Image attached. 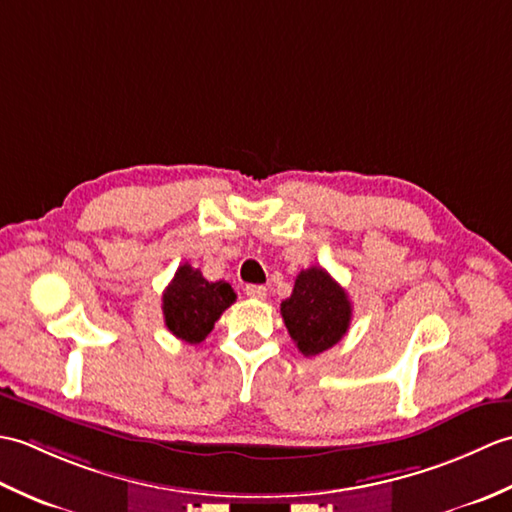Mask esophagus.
Segmentation results:
<instances>
[{
    "mask_svg": "<svg viewBox=\"0 0 512 512\" xmlns=\"http://www.w3.org/2000/svg\"><path fill=\"white\" fill-rule=\"evenodd\" d=\"M244 290H246V295L253 299H266V295H268V290L264 286H257V284H250Z\"/></svg>",
    "mask_w": 512,
    "mask_h": 512,
    "instance_id": "obj_1",
    "label": "esophagus"
}]
</instances>
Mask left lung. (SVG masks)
Returning a JSON list of instances; mask_svg holds the SVG:
<instances>
[{
  "label": "left lung",
  "mask_w": 512,
  "mask_h": 512,
  "mask_svg": "<svg viewBox=\"0 0 512 512\" xmlns=\"http://www.w3.org/2000/svg\"><path fill=\"white\" fill-rule=\"evenodd\" d=\"M281 317L303 356H317L339 343L352 321V303L328 270H301L292 295L281 301Z\"/></svg>",
  "instance_id": "1"
}]
</instances>
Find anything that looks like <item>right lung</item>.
Returning <instances> with one entry per match:
<instances>
[{
  "label": "right lung",
  "instance_id": "add662e5",
  "mask_svg": "<svg viewBox=\"0 0 512 512\" xmlns=\"http://www.w3.org/2000/svg\"><path fill=\"white\" fill-rule=\"evenodd\" d=\"M237 295L226 281H206L198 268L182 264L162 292L167 330L184 343H202Z\"/></svg>",
  "mask_w": 512,
  "mask_h": 512
}]
</instances>
